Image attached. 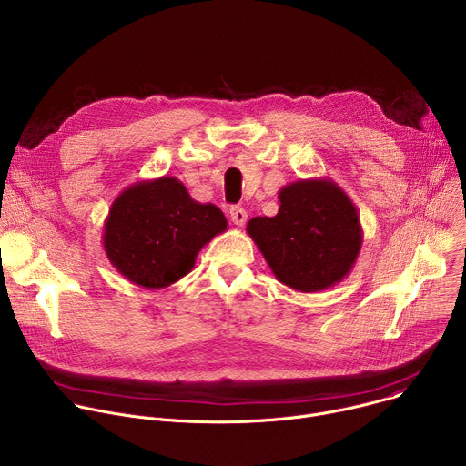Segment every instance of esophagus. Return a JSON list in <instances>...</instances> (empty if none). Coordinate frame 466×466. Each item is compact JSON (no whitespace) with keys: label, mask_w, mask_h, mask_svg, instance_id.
Listing matches in <instances>:
<instances>
[{"label":"esophagus","mask_w":466,"mask_h":466,"mask_svg":"<svg viewBox=\"0 0 466 466\" xmlns=\"http://www.w3.org/2000/svg\"><path fill=\"white\" fill-rule=\"evenodd\" d=\"M247 212L243 210V208H239V207H234V208H230V221L236 225V227H243L245 223H247Z\"/></svg>","instance_id":"34e87169"}]
</instances>
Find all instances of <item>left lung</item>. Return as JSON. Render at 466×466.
<instances>
[{
	"label": "left lung",
	"mask_w": 466,
	"mask_h": 466,
	"mask_svg": "<svg viewBox=\"0 0 466 466\" xmlns=\"http://www.w3.org/2000/svg\"><path fill=\"white\" fill-rule=\"evenodd\" d=\"M275 218H252V238L273 275L300 293H317L341 282L363 245L360 214L331 178H300L279 191Z\"/></svg>",
	"instance_id": "8db88e82"
}]
</instances>
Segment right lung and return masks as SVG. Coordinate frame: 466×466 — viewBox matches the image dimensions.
Masks as SVG:
<instances>
[{
	"instance_id": "add662e5",
	"label": "right lung",
	"mask_w": 466,
	"mask_h": 466,
	"mask_svg": "<svg viewBox=\"0 0 466 466\" xmlns=\"http://www.w3.org/2000/svg\"><path fill=\"white\" fill-rule=\"evenodd\" d=\"M227 227L216 205L193 201L178 178L160 177L130 184L114 198L103 247L128 282L162 289L186 277L198 250Z\"/></svg>"
}]
</instances>
